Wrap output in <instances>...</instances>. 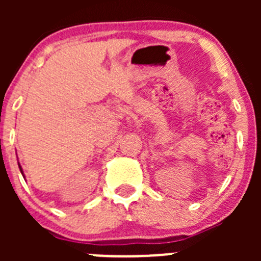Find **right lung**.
<instances>
[{
    "label": "right lung",
    "mask_w": 261,
    "mask_h": 261,
    "mask_svg": "<svg viewBox=\"0 0 261 261\" xmlns=\"http://www.w3.org/2000/svg\"><path fill=\"white\" fill-rule=\"evenodd\" d=\"M18 168H20V172H21V174H22V177H23V178H25V175H23V172H22V168H21L20 163H18Z\"/></svg>",
    "instance_id": "add662e5"
}]
</instances>
